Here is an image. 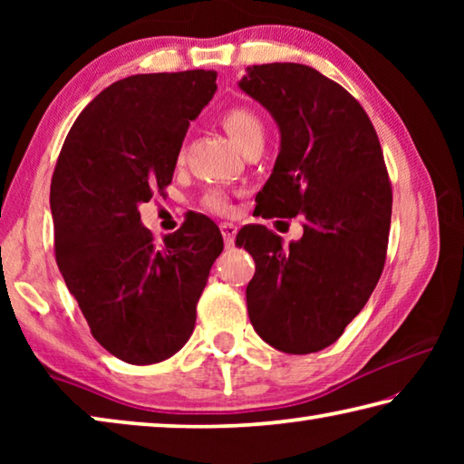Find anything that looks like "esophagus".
I'll list each match as a JSON object with an SVG mask.
<instances>
[{"instance_id": "obj_1", "label": "esophagus", "mask_w": 464, "mask_h": 464, "mask_svg": "<svg viewBox=\"0 0 464 464\" xmlns=\"http://www.w3.org/2000/svg\"><path fill=\"white\" fill-rule=\"evenodd\" d=\"M221 233H223V239L227 246H233L235 235H237V225L225 221V223H221Z\"/></svg>"}]
</instances>
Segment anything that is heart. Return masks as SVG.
I'll return each instance as SVG.
<instances>
[{"instance_id": "1", "label": "heart", "mask_w": 464, "mask_h": 464, "mask_svg": "<svg viewBox=\"0 0 464 464\" xmlns=\"http://www.w3.org/2000/svg\"><path fill=\"white\" fill-rule=\"evenodd\" d=\"M221 124L239 149L246 147L249 140L264 139L262 119L249 106H229L223 110ZM204 207L217 215H227L231 210V200L223 190H208L204 194Z\"/></svg>"}]
</instances>
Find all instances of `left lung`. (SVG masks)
Masks as SVG:
<instances>
[{
	"mask_svg": "<svg viewBox=\"0 0 464 464\" xmlns=\"http://www.w3.org/2000/svg\"><path fill=\"white\" fill-rule=\"evenodd\" d=\"M239 88L280 127V153L256 198L257 217L303 218V237L288 246L264 225L237 233L256 260L246 290L249 321L276 350L311 354L343 334L381 278L392 207L389 171L364 108L317 69L254 65Z\"/></svg>",
	"mask_w": 464,
	"mask_h": 464,
	"instance_id": "1",
	"label": "left lung"
}]
</instances>
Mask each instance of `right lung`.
I'll use <instances>...</instances> for the list:
<instances>
[{
	"label": "right lung",
	"mask_w": 464,
	"mask_h": 464,
	"mask_svg": "<svg viewBox=\"0 0 464 464\" xmlns=\"http://www.w3.org/2000/svg\"><path fill=\"white\" fill-rule=\"evenodd\" d=\"M215 92L207 69L124 77L83 108L54 166V257L92 335L122 362L155 364L182 348L223 251L208 217L188 215L157 243L139 213L166 194L190 121Z\"/></svg>",
	"instance_id": "add662e5"
}]
</instances>
